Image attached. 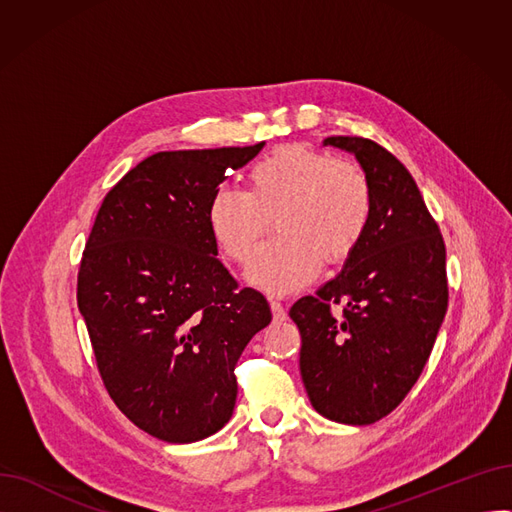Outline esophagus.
<instances>
[{
  "instance_id": "34e87169",
  "label": "esophagus",
  "mask_w": 512,
  "mask_h": 512,
  "mask_svg": "<svg viewBox=\"0 0 512 512\" xmlns=\"http://www.w3.org/2000/svg\"><path fill=\"white\" fill-rule=\"evenodd\" d=\"M270 307H272V315L276 321H284L286 319V309L280 301H270Z\"/></svg>"
}]
</instances>
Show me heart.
Returning <instances> with one entry per match:
<instances>
[{"label":"heart","instance_id":"b5f03b06","mask_svg":"<svg viewBox=\"0 0 512 512\" xmlns=\"http://www.w3.org/2000/svg\"><path fill=\"white\" fill-rule=\"evenodd\" d=\"M249 191L220 186L207 205V226L222 253L247 263L272 220L278 236L261 247L247 282L288 294L311 282L321 261L351 257L371 220V186L351 161L305 145H284L249 170Z\"/></svg>","mask_w":512,"mask_h":512}]
</instances>
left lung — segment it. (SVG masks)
Masks as SVG:
<instances>
[{
    "mask_svg": "<svg viewBox=\"0 0 512 512\" xmlns=\"http://www.w3.org/2000/svg\"><path fill=\"white\" fill-rule=\"evenodd\" d=\"M371 186V220L342 272L290 309L313 409L346 425L392 413L419 380L448 307L446 247L400 161L369 139L328 137ZM332 304H342L334 314Z\"/></svg>",
    "mask_w": 512,
    "mask_h": 512,
    "instance_id": "obj_1",
    "label": "left lung"
}]
</instances>
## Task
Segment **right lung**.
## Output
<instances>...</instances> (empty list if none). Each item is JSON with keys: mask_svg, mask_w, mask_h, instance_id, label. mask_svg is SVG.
Segmentation results:
<instances>
[{"mask_svg": "<svg viewBox=\"0 0 512 512\" xmlns=\"http://www.w3.org/2000/svg\"><path fill=\"white\" fill-rule=\"evenodd\" d=\"M159 151L105 195L78 270L101 380L143 432L172 444L230 421L234 367L272 321L261 292L238 290L207 226L211 195L263 149Z\"/></svg>", "mask_w": 512, "mask_h": 512, "instance_id": "add662e5", "label": "right lung"}]
</instances>
